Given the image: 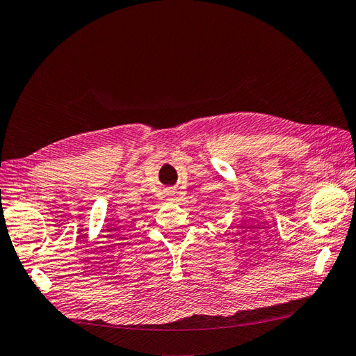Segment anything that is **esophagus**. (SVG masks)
I'll return each mask as SVG.
<instances>
[{
	"label": "esophagus",
	"instance_id": "esophagus-1",
	"mask_svg": "<svg viewBox=\"0 0 356 356\" xmlns=\"http://www.w3.org/2000/svg\"><path fill=\"white\" fill-rule=\"evenodd\" d=\"M175 195V191H172V196H174Z\"/></svg>",
	"mask_w": 356,
	"mask_h": 356
}]
</instances>
